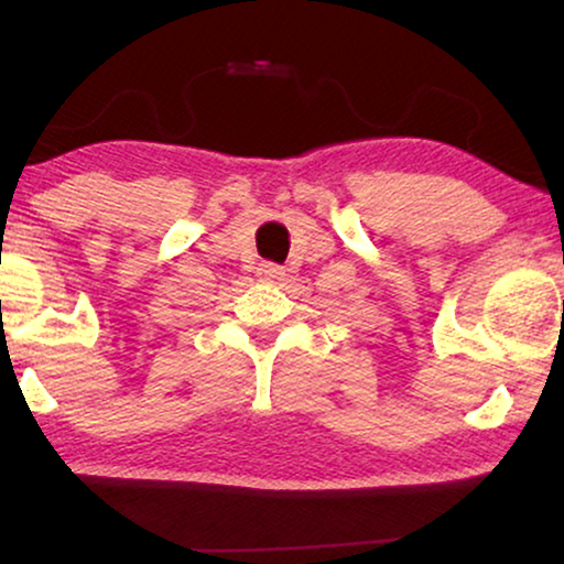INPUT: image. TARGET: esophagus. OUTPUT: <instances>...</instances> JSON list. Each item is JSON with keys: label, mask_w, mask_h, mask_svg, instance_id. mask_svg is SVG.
I'll return each instance as SVG.
<instances>
[{"label": "esophagus", "mask_w": 564, "mask_h": 564, "mask_svg": "<svg viewBox=\"0 0 564 564\" xmlns=\"http://www.w3.org/2000/svg\"><path fill=\"white\" fill-rule=\"evenodd\" d=\"M257 276H259L261 282H272V284H276V282L284 280V269L276 267V264H261V267L257 269Z\"/></svg>", "instance_id": "34e87169"}]
</instances>
